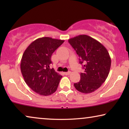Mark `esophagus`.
<instances>
[{
  "mask_svg": "<svg viewBox=\"0 0 129 129\" xmlns=\"http://www.w3.org/2000/svg\"><path fill=\"white\" fill-rule=\"evenodd\" d=\"M70 73H71V72H64V75H70Z\"/></svg>",
  "mask_w": 129,
  "mask_h": 129,
  "instance_id": "34e87169",
  "label": "esophagus"
}]
</instances>
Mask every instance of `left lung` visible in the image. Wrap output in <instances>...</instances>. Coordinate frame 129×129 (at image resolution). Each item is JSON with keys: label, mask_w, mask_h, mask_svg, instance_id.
I'll return each mask as SVG.
<instances>
[{"label": "left lung", "mask_w": 129, "mask_h": 129, "mask_svg": "<svg viewBox=\"0 0 129 129\" xmlns=\"http://www.w3.org/2000/svg\"><path fill=\"white\" fill-rule=\"evenodd\" d=\"M78 54L84 72L74 86L83 93H90L99 89L108 76L111 59L104 46L87 35H79L68 40Z\"/></svg>", "instance_id": "obj_1"}]
</instances>
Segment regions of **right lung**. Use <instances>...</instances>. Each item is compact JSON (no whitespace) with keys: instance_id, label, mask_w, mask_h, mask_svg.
I'll return each instance as SVG.
<instances>
[{"instance_id":"1","label":"right lung","mask_w":129,"mask_h":129,"mask_svg":"<svg viewBox=\"0 0 129 129\" xmlns=\"http://www.w3.org/2000/svg\"><path fill=\"white\" fill-rule=\"evenodd\" d=\"M64 42L49 37L39 38L23 54L20 69L24 82L39 94L49 96L57 89L62 76L50 68L51 56Z\"/></svg>"}]
</instances>
